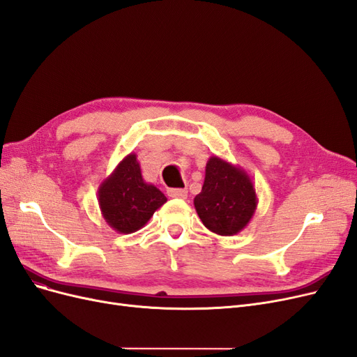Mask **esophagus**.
Masks as SVG:
<instances>
[{"mask_svg":"<svg viewBox=\"0 0 357 357\" xmlns=\"http://www.w3.org/2000/svg\"><path fill=\"white\" fill-rule=\"evenodd\" d=\"M168 196H169V198L186 199L188 198V190L186 189H169Z\"/></svg>","mask_w":357,"mask_h":357,"instance_id":"34e87169","label":"esophagus"}]
</instances>
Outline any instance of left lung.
Returning a JSON list of instances; mask_svg holds the SVG:
<instances>
[{
    "mask_svg": "<svg viewBox=\"0 0 357 357\" xmlns=\"http://www.w3.org/2000/svg\"><path fill=\"white\" fill-rule=\"evenodd\" d=\"M204 226L220 236H233L248 226L258 205L252 178L243 168L213 155L205 180L193 199Z\"/></svg>",
    "mask_w": 357,
    "mask_h": 357,
    "instance_id": "8db88e82",
    "label": "left lung"
}]
</instances>
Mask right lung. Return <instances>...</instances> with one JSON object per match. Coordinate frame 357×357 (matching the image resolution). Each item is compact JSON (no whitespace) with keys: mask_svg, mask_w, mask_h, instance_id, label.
<instances>
[{"mask_svg":"<svg viewBox=\"0 0 357 357\" xmlns=\"http://www.w3.org/2000/svg\"><path fill=\"white\" fill-rule=\"evenodd\" d=\"M97 201L106 223L122 235L146 226L167 196L142 176L136 153H128L97 190Z\"/></svg>","mask_w":357,"mask_h":357,"instance_id":"right-lung-1","label":"right lung"}]
</instances>
